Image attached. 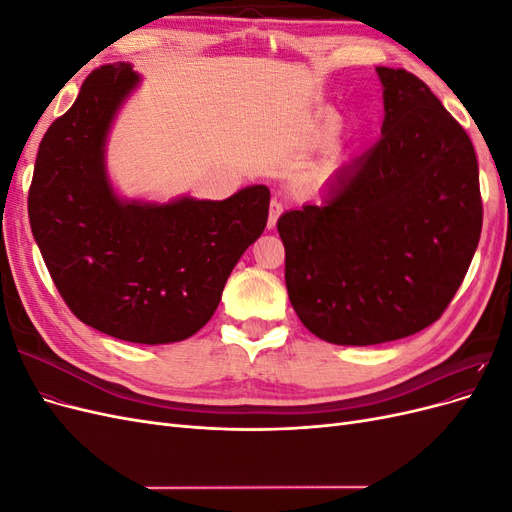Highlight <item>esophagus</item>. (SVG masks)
<instances>
[{"label": "esophagus", "mask_w": 512, "mask_h": 512, "mask_svg": "<svg viewBox=\"0 0 512 512\" xmlns=\"http://www.w3.org/2000/svg\"><path fill=\"white\" fill-rule=\"evenodd\" d=\"M282 211H284V207H282L280 200H273V203H271V209H269V228H275L277 218H280Z\"/></svg>", "instance_id": "1"}]
</instances>
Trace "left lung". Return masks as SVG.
Returning a JSON list of instances; mask_svg holds the SVG:
<instances>
[{
	"mask_svg": "<svg viewBox=\"0 0 512 512\" xmlns=\"http://www.w3.org/2000/svg\"><path fill=\"white\" fill-rule=\"evenodd\" d=\"M380 141L339 168L320 203L286 211V288L307 331L374 346L436 322L468 273L483 228L470 136L431 89L378 66Z\"/></svg>",
	"mask_w": 512,
	"mask_h": 512,
	"instance_id": "1",
	"label": "left lung"
}]
</instances>
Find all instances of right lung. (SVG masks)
Returning a JSON list of instances; mask_svg holds the SVG:
<instances>
[{"label": "right lung", "instance_id": "right-lung-1", "mask_svg": "<svg viewBox=\"0 0 512 512\" xmlns=\"http://www.w3.org/2000/svg\"><path fill=\"white\" fill-rule=\"evenodd\" d=\"M138 85L123 61L87 76L42 138L27 211L72 314L123 342L158 346L209 322L230 271L267 226L271 192L250 185L226 200L121 198L108 179L106 141Z\"/></svg>", "mask_w": 512, "mask_h": 512}]
</instances>
